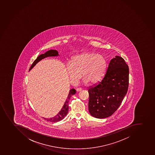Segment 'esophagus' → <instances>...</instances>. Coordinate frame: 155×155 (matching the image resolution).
<instances>
[{
  "label": "esophagus",
  "mask_w": 155,
  "mask_h": 155,
  "mask_svg": "<svg viewBox=\"0 0 155 155\" xmlns=\"http://www.w3.org/2000/svg\"><path fill=\"white\" fill-rule=\"evenodd\" d=\"M82 90V89L81 88H78L76 89V91H77V92H80V91H81V90Z\"/></svg>",
  "instance_id": "obj_1"
}]
</instances>
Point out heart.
Wrapping results in <instances>:
<instances>
[{"mask_svg": "<svg viewBox=\"0 0 155 155\" xmlns=\"http://www.w3.org/2000/svg\"><path fill=\"white\" fill-rule=\"evenodd\" d=\"M107 66L106 59L103 56L88 52L73 57L66 65V70L72 83L79 82L81 73L85 83L95 84L103 77Z\"/></svg>", "mask_w": 155, "mask_h": 155, "instance_id": "b5f03b06", "label": "heart"}]
</instances>
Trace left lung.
I'll return each mask as SVG.
<instances>
[{
	"mask_svg": "<svg viewBox=\"0 0 155 155\" xmlns=\"http://www.w3.org/2000/svg\"><path fill=\"white\" fill-rule=\"evenodd\" d=\"M129 74V67L122 57L112 59L102 79L88 90L90 114L103 119L117 111L128 91Z\"/></svg>",
	"mask_w": 155,
	"mask_h": 155,
	"instance_id": "1",
	"label": "left lung"
}]
</instances>
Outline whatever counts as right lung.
Segmentation results:
<instances>
[{
	"mask_svg": "<svg viewBox=\"0 0 155 155\" xmlns=\"http://www.w3.org/2000/svg\"><path fill=\"white\" fill-rule=\"evenodd\" d=\"M58 52L57 50H50L47 51L44 54H41L37 57L36 59L33 62L32 65L31 66L29 70L32 69L34 66L37 64V63L39 62L40 60L46 58L47 57H51V56H58ZM76 90L74 89H72L70 90L69 93L68 95V97L66 99L65 102L64 103V105L63 106L62 108L61 109V110L55 116L52 118H48L46 119V120L51 122H57L58 121H61L67 115V113L68 112L69 106L68 103L71 97V96L73 95L74 94H75ZM46 118H44V119Z\"/></svg>",
	"mask_w": 155,
	"mask_h": 155,
	"instance_id": "obj_1",
	"label": "right lung"
}]
</instances>
